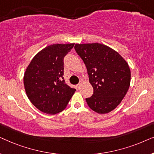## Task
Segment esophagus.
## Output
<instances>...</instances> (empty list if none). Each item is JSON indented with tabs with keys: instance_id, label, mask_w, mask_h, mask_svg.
Returning a JSON list of instances; mask_svg holds the SVG:
<instances>
[{
	"instance_id": "obj_1",
	"label": "esophagus",
	"mask_w": 154,
	"mask_h": 154,
	"mask_svg": "<svg viewBox=\"0 0 154 154\" xmlns=\"http://www.w3.org/2000/svg\"><path fill=\"white\" fill-rule=\"evenodd\" d=\"M81 85H82V83H81H81H79V84H78V85H76V87H77L78 89H80V88H81Z\"/></svg>"
}]
</instances>
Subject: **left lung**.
<instances>
[{"label":"left lung","instance_id":"left-lung-1","mask_svg":"<svg viewBox=\"0 0 154 154\" xmlns=\"http://www.w3.org/2000/svg\"><path fill=\"white\" fill-rule=\"evenodd\" d=\"M74 48L85 64L93 88V94L85 99L88 105L102 114L113 111L129 89L128 64L119 53L103 44H75Z\"/></svg>","mask_w":154,"mask_h":154}]
</instances>
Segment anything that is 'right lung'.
<instances>
[{"label": "right lung", "instance_id": "right-lung-1", "mask_svg": "<svg viewBox=\"0 0 154 154\" xmlns=\"http://www.w3.org/2000/svg\"><path fill=\"white\" fill-rule=\"evenodd\" d=\"M74 44H53L32 59L24 75L30 102L42 112L56 114L64 110L75 89L65 83L64 58Z\"/></svg>", "mask_w": 154, "mask_h": 154}]
</instances>
